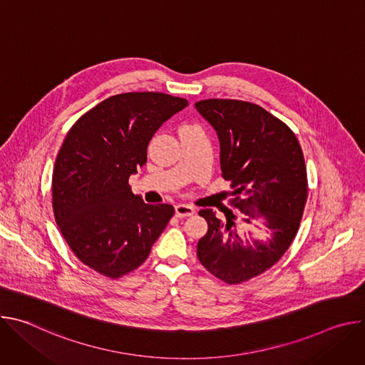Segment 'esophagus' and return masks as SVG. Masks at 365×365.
Returning <instances> with one entry per match:
<instances>
[{"label": "esophagus", "instance_id": "obj_1", "mask_svg": "<svg viewBox=\"0 0 365 365\" xmlns=\"http://www.w3.org/2000/svg\"><path fill=\"white\" fill-rule=\"evenodd\" d=\"M175 214L179 218L183 217H192L195 214V207L190 205H185V203H179L175 206Z\"/></svg>", "mask_w": 365, "mask_h": 365}]
</instances>
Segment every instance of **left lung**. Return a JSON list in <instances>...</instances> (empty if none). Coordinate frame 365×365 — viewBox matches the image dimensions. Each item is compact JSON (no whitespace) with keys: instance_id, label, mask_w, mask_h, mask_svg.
Wrapping results in <instances>:
<instances>
[{"instance_id":"obj_1","label":"left lung","mask_w":365,"mask_h":365,"mask_svg":"<svg viewBox=\"0 0 365 365\" xmlns=\"http://www.w3.org/2000/svg\"><path fill=\"white\" fill-rule=\"evenodd\" d=\"M197 113L217 131L222 178L237 195L232 205L241 221L262 218L269 237L241 235L237 217L227 221L212 210H200L207 232L197 241L202 266L228 284L247 282L274 266L294 240L307 199V176L294 133L255 103L238 99H203Z\"/></svg>"}]
</instances>
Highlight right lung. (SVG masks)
I'll return each instance as SVG.
<instances>
[{
  "label": "right lung",
  "instance_id": "obj_1",
  "mask_svg": "<svg viewBox=\"0 0 365 365\" xmlns=\"http://www.w3.org/2000/svg\"><path fill=\"white\" fill-rule=\"evenodd\" d=\"M187 101L162 92L107 98L69 130L58 153L53 212L73 254L95 272L118 279L148 257L175 214L168 203H144L128 179L147 162L154 133Z\"/></svg>",
  "mask_w": 365,
  "mask_h": 365
}]
</instances>
